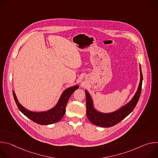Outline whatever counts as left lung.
Segmentation results:
<instances>
[{"label":"left lung","mask_w":158,"mask_h":158,"mask_svg":"<svg viewBox=\"0 0 158 158\" xmlns=\"http://www.w3.org/2000/svg\"><path fill=\"white\" fill-rule=\"evenodd\" d=\"M140 71V82L138 87V90L134 94L132 99L127 102L126 104L119 108V109L108 113H104L100 111L97 110L94 107L93 101L91 95L89 94L87 91L85 92L86 98V114L89 120L93 124L100 127H109L113 126L122 120H123L126 117H127L131 112L133 110L134 107H136L141 92L142 83H143V74L141 72V67L139 65Z\"/></svg>","instance_id":"8db88e82"}]
</instances>
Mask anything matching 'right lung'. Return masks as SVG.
<instances>
[{"instance_id":"add662e5","label":"right lung","mask_w":158,"mask_h":158,"mask_svg":"<svg viewBox=\"0 0 158 158\" xmlns=\"http://www.w3.org/2000/svg\"><path fill=\"white\" fill-rule=\"evenodd\" d=\"M78 88L79 85H76L65 89L56 105L51 109L43 112H33L27 109L19 103L14 91L13 96L19 110L22 114L35 123L40 125H48L57 123L63 118L69 98Z\"/></svg>"}]
</instances>
